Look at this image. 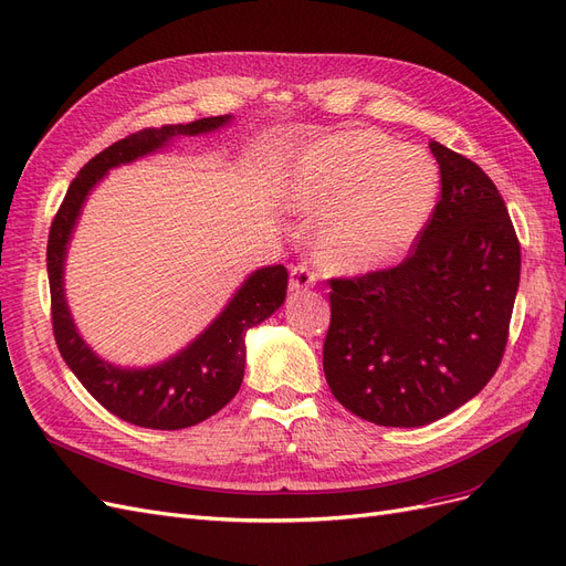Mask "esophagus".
<instances>
[{"mask_svg": "<svg viewBox=\"0 0 566 566\" xmlns=\"http://www.w3.org/2000/svg\"><path fill=\"white\" fill-rule=\"evenodd\" d=\"M315 282H317V275L307 265H294V268H291V280H289V289L291 291L310 289Z\"/></svg>", "mask_w": 566, "mask_h": 566, "instance_id": "obj_1", "label": "esophagus"}]
</instances>
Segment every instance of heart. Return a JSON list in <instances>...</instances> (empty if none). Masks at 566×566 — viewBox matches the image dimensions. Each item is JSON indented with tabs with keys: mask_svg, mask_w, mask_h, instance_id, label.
I'll return each mask as SVG.
<instances>
[{
	"mask_svg": "<svg viewBox=\"0 0 566 566\" xmlns=\"http://www.w3.org/2000/svg\"><path fill=\"white\" fill-rule=\"evenodd\" d=\"M440 195L434 161L374 129L324 136L296 157L289 207L319 218L317 256L338 272H374L407 259Z\"/></svg>",
	"mask_w": 566,
	"mask_h": 566,
	"instance_id": "b5f03b06",
	"label": "heart"
}]
</instances>
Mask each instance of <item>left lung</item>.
<instances>
[{"label":"left lung","mask_w":566,"mask_h":566,"mask_svg":"<svg viewBox=\"0 0 566 566\" xmlns=\"http://www.w3.org/2000/svg\"><path fill=\"white\" fill-rule=\"evenodd\" d=\"M442 197L411 256L329 280L324 376L364 421L418 428L475 397L496 374L520 286V242L499 188L432 140Z\"/></svg>","instance_id":"left-lung-1"}]
</instances>
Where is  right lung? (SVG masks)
<instances>
[{"instance_id": "right-lung-1", "label": "right lung", "mask_w": 566, "mask_h": 566, "mask_svg": "<svg viewBox=\"0 0 566 566\" xmlns=\"http://www.w3.org/2000/svg\"><path fill=\"white\" fill-rule=\"evenodd\" d=\"M232 117H205L190 124H167L126 136L86 161L72 180L63 205L53 218L46 247L51 289V319L56 345L82 386L98 405L126 423L153 430H180L207 421L237 395L244 378L247 343L251 326L268 319L286 298L289 272L268 265L244 280L207 329L188 348L155 367L124 369L105 361L80 336L65 301V256L82 207L101 178L122 164L153 155L174 138H188L221 129Z\"/></svg>"}]
</instances>
